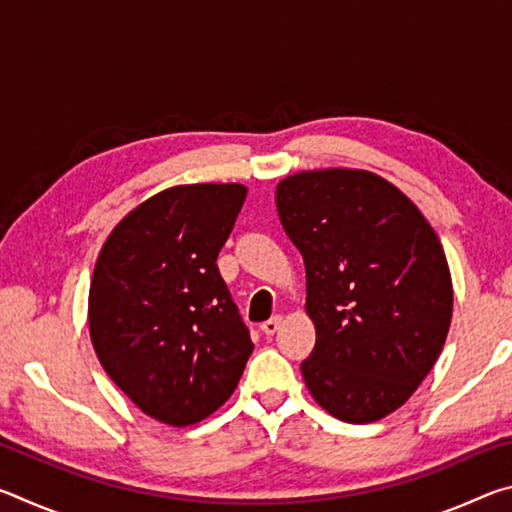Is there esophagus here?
<instances>
[{"label": "esophagus", "mask_w": 512, "mask_h": 512, "mask_svg": "<svg viewBox=\"0 0 512 512\" xmlns=\"http://www.w3.org/2000/svg\"><path fill=\"white\" fill-rule=\"evenodd\" d=\"M280 327H282V316H273V318H268L266 323H262V332L268 334V336H273Z\"/></svg>", "instance_id": "obj_1"}]
</instances>
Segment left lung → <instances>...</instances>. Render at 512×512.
Instances as JSON below:
<instances>
[{
    "label": "left lung",
    "mask_w": 512,
    "mask_h": 512,
    "mask_svg": "<svg viewBox=\"0 0 512 512\" xmlns=\"http://www.w3.org/2000/svg\"><path fill=\"white\" fill-rule=\"evenodd\" d=\"M282 228L305 259L314 352L300 363L318 406L350 424L400 409L443 350L452 273L409 196L366 169L277 183Z\"/></svg>",
    "instance_id": "1"
}]
</instances>
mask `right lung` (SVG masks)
I'll use <instances>...</instances> for the list:
<instances>
[{
    "mask_svg": "<svg viewBox=\"0 0 512 512\" xmlns=\"http://www.w3.org/2000/svg\"><path fill=\"white\" fill-rule=\"evenodd\" d=\"M246 194L239 183L162 189L112 228L94 264V352L137 409L171 427L228 402L255 348L216 268Z\"/></svg>",
    "mask_w": 512,
    "mask_h": 512,
    "instance_id": "add662e5",
    "label": "right lung"
}]
</instances>
